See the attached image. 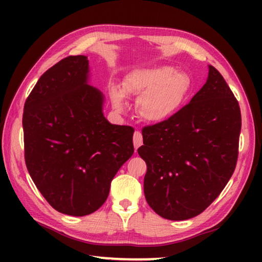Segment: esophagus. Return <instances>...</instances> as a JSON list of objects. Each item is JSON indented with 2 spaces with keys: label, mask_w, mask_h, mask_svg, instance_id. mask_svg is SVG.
Segmentation results:
<instances>
[{
  "label": "esophagus",
  "mask_w": 262,
  "mask_h": 262,
  "mask_svg": "<svg viewBox=\"0 0 262 262\" xmlns=\"http://www.w3.org/2000/svg\"><path fill=\"white\" fill-rule=\"evenodd\" d=\"M143 144V137H142L141 132H135L134 133V147L137 149L141 145Z\"/></svg>",
  "instance_id": "34e87169"
}]
</instances>
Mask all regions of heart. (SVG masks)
Returning a JSON list of instances; mask_svg holds the SVG:
<instances>
[{
    "mask_svg": "<svg viewBox=\"0 0 262 262\" xmlns=\"http://www.w3.org/2000/svg\"><path fill=\"white\" fill-rule=\"evenodd\" d=\"M121 88L125 95L139 97L137 113L144 121L159 123L168 120L183 105L189 78L171 67L157 66L132 70L123 78ZM111 99L115 110H125V96L117 86L111 89Z\"/></svg>",
    "mask_w": 262,
    "mask_h": 262,
    "instance_id": "1",
    "label": "heart"
}]
</instances>
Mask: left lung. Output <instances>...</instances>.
Returning a JSON list of instances; mask_svg holds the SVG:
<instances>
[{"mask_svg":"<svg viewBox=\"0 0 262 262\" xmlns=\"http://www.w3.org/2000/svg\"><path fill=\"white\" fill-rule=\"evenodd\" d=\"M242 115L219 70L209 66L205 85L164 122L142 129L137 152L147 164L144 196L166 220L185 221L211 205L238 158Z\"/></svg>","mask_w":262,"mask_h":262,"instance_id":"8db88e82","label":"left lung"}]
</instances>
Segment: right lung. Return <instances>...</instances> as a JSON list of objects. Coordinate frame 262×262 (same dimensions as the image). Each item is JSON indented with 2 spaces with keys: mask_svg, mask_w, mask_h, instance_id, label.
<instances>
[{
  "mask_svg": "<svg viewBox=\"0 0 262 262\" xmlns=\"http://www.w3.org/2000/svg\"><path fill=\"white\" fill-rule=\"evenodd\" d=\"M89 72L86 56L66 57L42 74L24 105L26 167L46 201L70 216L99 209L134 154V129L104 117V95L89 84Z\"/></svg>",
  "mask_w": 262,
  "mask_h": 262,
  "instance_id": "obj_1",
  "label": "right lung"
}]
</instances>
